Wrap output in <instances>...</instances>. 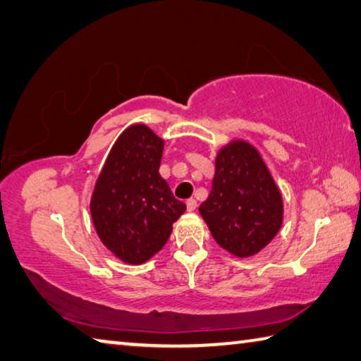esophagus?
Here are the masks:
<instances>
[{"instance_id": "obj_1", "label": "esophagus", "mask_w": 361, "mask_h": 361, "mask_svg": "<svg viewBox=\"0 0 361 361\" xmlns=\"http://www.w3.org/2000/svg\"><path fill=\"white\" fill-rule=\"evenodd\" d=\"M187 211H195V209H197V200H195V198H190V200H187Z\"/></svg>"}]
</instances>
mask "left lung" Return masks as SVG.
I'll return each instance as SVG.
<instances>
[{
    "instance_id": "1",
    "label": "left lung",
    "mask_w": 361,
    "mask_h": 361,
    "mask_svg": "<svg viewBox=\"0 0 361 361\" xmlns=\"http://www.w3.org/2000/svg\"><path fill=\"white\" fill-rule=\"evenodd\" d=\"M282 212V195L255 147L235 141L219 152L200 214L224 249L236 257L255 255L277 235Z\"/></svg>"
}]
</instances>
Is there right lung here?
Returning a JSON list of instances; mask_svg holds the SVG:
<instances>
[{
  "instance_id": "obj_1",
  "label": "right lung",
  "mask_w": 361,
  "mask_h": 361,
  "mask_svg": "<svg viewBox=\"0 0 361 361\" xmlns=\"http://www.w3.org/2000/svg\"><path fill=\"white\" fill-rule=\"evenodd\" d=\"M163 144L145 125L126 128L94 185L93 225L106 247L125 263L141 264L154 257L185 212L158 173Z\"/></svg>"
}]
</instances>
